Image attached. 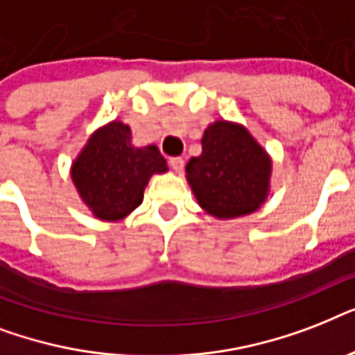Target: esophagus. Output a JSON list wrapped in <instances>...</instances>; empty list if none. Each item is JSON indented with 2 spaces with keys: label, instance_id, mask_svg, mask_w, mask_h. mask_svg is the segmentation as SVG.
<instances>
[{
  "label": "esophagus",
  "instance_id": "esophagus-1",
  "mask_svg": "<svg viewBox=\"0 0 355 355\" xmlns=\"http://www.w3.org/2000/svg\"><path fill=\"white\" fill-rule=\"evenodd\" d=\"M184 158H180V156H175V158H169V166H171L173 171L177 173H182L184 171Z\"/></svg>",
  "mask_w": 355,
  "mask_h": 355
}]
</instances>
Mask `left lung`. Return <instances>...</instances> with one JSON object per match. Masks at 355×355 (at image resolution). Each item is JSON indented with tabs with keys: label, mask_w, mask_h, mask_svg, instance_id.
Returning <instances> with one entry per match:
<instances>
[{
	"label": "left lung",
	"mask_w": 355,
	"mask_h": 355,
	"mask_svg": "<svg viewBox=\"0 0 355 355\" xmlns=\"http://www.w3.org/2000/svg\"><path fill=\"white\" fill-rule=\"evenodd\" d=\"M202 153L186 166L195 199L216 219L248 216L265 205L272 160L239 123L217 119L202 134Z\"/></svg>",
	"instance_id": "obj_1"
}]
</instances>
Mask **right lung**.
Here are the masks:
<instances>
[{
  "mask_svg": "<svg viewBox=\"0 0 355 355\" xmlns=\"http://www.w3.org/2000/svg\"><path fill=\"white\" fill-rule=\"evenodd\" d=\"M167 171L156 145H132L130 127L114 121L94 130L71 164L69 175L80 200L101 221H121L144 200L153 175Z\"/></svg>",
  "mask_w": 355,
  "mask_h": 355,
  "instance_id": "add662e5",
  "label": "right lung"
}]
</instances>
